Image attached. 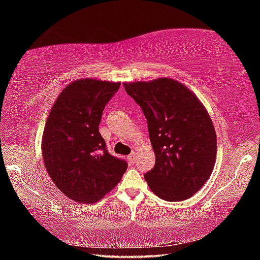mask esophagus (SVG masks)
<instances>
[{
  "mask_svg": "<svg viewBox=\"0 0 260 260\" xmlns=\"http://www.w3.org/2000/svg\"><path fill=\"white\" fill-rule=\"evenodd\" d=\"M127 159H128L132 164H133V162L135 161V152H132L129 156H127Z\"/></svg>",
  "mask_w": 260,
  "mask_h": 260,
  "instance_id": "34e87169",
  "label": "esophagus"
}]
</instances>
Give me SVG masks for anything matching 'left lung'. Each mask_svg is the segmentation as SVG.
<instances>
[{"label": "left lung", "mask_w": 260, "mask_h": 260, "mask_svg": "<svg viewBox=\"0 0 260 260\" xmlns=\"http://www.w3.org/2000/svg\"><path fill=\"white\" fill-rule=\"evenodd\" d=\"M148 120L156 164L144 174L150 190L169 202L190 199L212 173L217 135L199 98L174 79L124 82Z\"/></svg>", "instance_id": "1"}]
</instances>
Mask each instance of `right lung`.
<instances>
[{
    "mask_svg": "<svg viewBox=\"0 0 260 260\" xmlns=\"http://www.w3.org/2000/svg\"><path fill=\"white\" fill-rule=\"evenodd\" d=\"M120 82L85 78L64 88L47 118L42 158L52 182L77 203L93 204L117 186L125 160L110 155L99 132L103 110Z\"/></svg>",
    "mask_w": 260,
    "mask_h": 260,
    "instance_id": "obj_1",
    "label": "right lung"
}]
</instances>
